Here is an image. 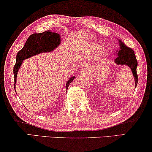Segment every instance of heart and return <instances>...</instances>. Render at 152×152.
Here are the masks:
<instances>
[{
    "instance_id": "heart-1",
    "label": "heart",
    "mask_w": 152,
    "mask_h": 152,
    "mask_svg": "<svg viewBox=\"0 0 152 152\" xmlns=\"http://www.w3.org/2000/svg\"><path fill=\"white\" fill-rule=\"evenodd\" d=\"M92 50L94 51V52H98V51H99L100 50V46L98 44H93Z\"/></svg>"
}]
</instances>
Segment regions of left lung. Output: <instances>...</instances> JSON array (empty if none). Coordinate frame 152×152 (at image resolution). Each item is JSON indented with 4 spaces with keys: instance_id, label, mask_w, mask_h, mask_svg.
<instances>
[{
    "instance_id": "8db88e82",
    "label": "left lung",
    "mask_w": 152,
    "mask_h": 152,
    "mask_svg": "<svg viewBox=\"0 0 152 152\" xmlns=\"http://www.w3.org/2000/svg\"><path fill=\"white\" fill-rule=\"evenodd\" d=\"M119 43L120 50L118 53H116L118 57L115 59V62L118 65H126L130 67L132 73H133L134 78H135V86L136 87L138 83V75L137 72H136L138 62L136 60V55L134 54L133 50L124 45V43L121 42V40H120Z\"/></svg>"
}]
</instances>
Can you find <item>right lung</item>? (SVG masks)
I'll return each instance as SVG.
<instances>
[{"label": "right lung", "mask_w": 152, "mask_h": 152, "mask_svg": "<svg viewBox=\"0 0 152 152\" xmlns=\"http://www.w3.org/2000/svg\"><path fill=\"white\" fill-rule=\"evenodd\" d=\"M60 42H61V38L59 34L52 32L50 30L45 31L43 33L31 34L27 40L24 47L17 53L16 62L14 66V86H16L17 72L23 60L40 53L52 52L58 46ZM74 78L75 76H72L67 80L66 83L67 90L68 86L73 81Z\"/></svg>", "instance_id": "add662e5"}]
</instances>
